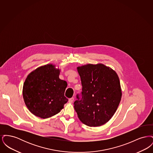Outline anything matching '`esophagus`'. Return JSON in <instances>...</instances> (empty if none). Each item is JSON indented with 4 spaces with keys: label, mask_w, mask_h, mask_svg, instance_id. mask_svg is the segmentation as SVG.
<instances>
[{
    "label": "esophagus",
    "mask_w": 153,
    "mask_h": 153,
    "mask_svg": "<svg viewBox=\"0 0 153 153\" xmlns=\"http://www.w3.org/2000/svg\"><path fill=\"white\" fill-rule=\"evenodd\" d=\"M74 99L73 97H72V98H71V99H69V102H71V103H72V102H74Z\"/></svg>",
    "instance_id": "1"
}]
</instances>
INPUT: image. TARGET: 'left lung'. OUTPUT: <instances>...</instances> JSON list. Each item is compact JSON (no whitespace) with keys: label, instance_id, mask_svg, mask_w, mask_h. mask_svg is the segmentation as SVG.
<instances>
[{"label":"left lung","instance_id":"8db88e82","mask_svg":"<svg viewBox=\"0 0 153 153\" xmlns=\"http://www.w3.org/2000/svg\"><path fill=\"white\" fill-rule=\"evenodd\" d=\"M82 88V98L74 102L80 121L90 127L108 122L115 113L122 98L119 77L115 71L102 64L78 66Z\"/></svg>","mask_w":153,"mask_h":153}]
</instances>
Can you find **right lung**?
Segmentation results:
<instances>
[{
    "label": "right lung",
    "mask_w": 153,
    "mask_h": 153,
    "mask_svg": "<svg viewBox=\"0 0 153 153\" xmlns=\"http://www.w3.org/2000/svg\"><path fill=\"white\" fill-rule=\"evenodd\" d=\"M60 69L51 64L29 74L23 86V97L30 112L42 119L53 117L64 108L67 82L59 78Z\"/></svg>",
    "instance_id": "obj_1"
}]
</instances>
